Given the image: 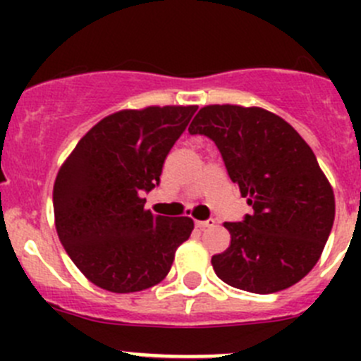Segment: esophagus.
Segmentation results:
<instances>
[{
    "instance_id": "34e87169",
    "label": "esophagus",
    "mask_w": 361,
    "mask_h": 361,
    "mask_svg": "<svg viewBox=\"0 0 361 361\" xmlns=\"http://www.w3.org/2000/svg\"><path fill=\"white\" fill-rule=\"evenodd\" d=\"M214 225H216V221L214 220H197L195 221V227L197 228H209V227H214Z\"/></svg>"
}]
</instances>
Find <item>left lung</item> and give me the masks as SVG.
<instances>
[{
	"instance_id": "1",
	"label": "left lung",
	"mask_w": 361,
	"mask_h": 361,
	"mask_svg": "<svg viewBox=\"0 0 361 361\" xmlns=\"http://www.w3.org/2000/svg\"><path fill=\"white\" fill-rule=\"evenodd\" d=\"M220 150L227 173L253 213L225 221L231 246L211 258L221 281L274 293L316 265L336 218L332 185L311 147L288 122L264 108L209 104L188 127Z\"/></svg>"
}]
</instances>
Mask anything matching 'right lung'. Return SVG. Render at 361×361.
Listing matches in <instances>:
<instances>
[{
	"instance_id": "1",
	"label": "right lung",
	"mask_w": 361,
	"mask_h": 361,
	"mask_svg": "<svg viewBox=\"0 0 361 361\" xmlns=\"http://www.w3.org/2000/svg\"><path fill=\"white\" fill-rule=\"evenodd\" d=\"M197 106L122 110L97 122L69 154L54 183L56 228L82 274L113 293L162 281L194 220L145 209L164 160Z\"/></svg>"
}]
</instances>
